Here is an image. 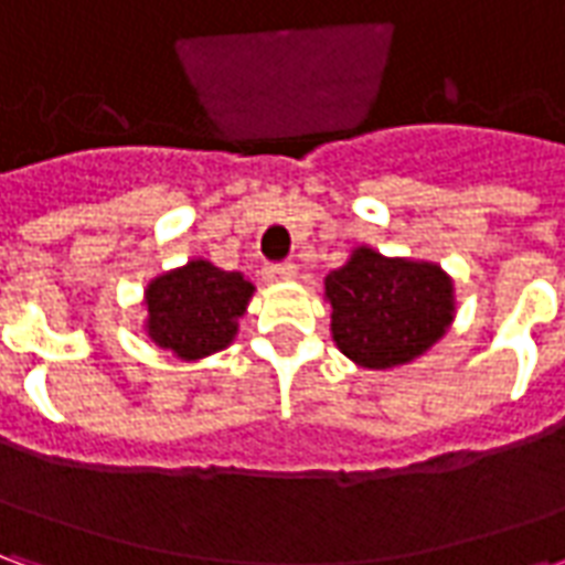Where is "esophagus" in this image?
I'll return each instance as SVG.
<instances>
[{
	"mask_svg": "<svg viewBox=\"0 0 565 565\" xmlns=\"http://www.w3.org/2000/svg\"><path fill=\"white\" fill-rule=\"evenodd\" d=\"M269 281H294L296 275H299V266L296 263H275V266H269Z\"/></svg>",
	"mask_w": 565,
	"mask_h": 565,
	"instance_id": "obj_1",
	"label": "esophagus"
}]
</instances>
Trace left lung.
I'll list each match as a JSON object with an SVG mask.
<instances>
[{
  "label": "left lung",
  "mask_w": 565,
  "mask_h": 565,
  "mask_svg": "<svg viewBox=\"0 0 565 565\" xmlns=\"http://www.w3.org/2000/svg\"><path fill=\"white\" fill-rule=\"evenodd\" d=\"M323 284L332 306V339L356 366L412 363L454 320V284L433 263L391 259L372 247H356Z\"/></svg>",
  "instance_id": "left-lung-1"
}]
</instances>
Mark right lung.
<instances>
[{
    "mask_svg": "<svg viewBox=\"0 0 565 565\" xmlns=\"http://www.w3.org/2000/svg\"><path fill=\"white\" fill-rule=\"evenodd\" d=\"M250 294L254 284L242 271L190 259L181 269L153 278L145 290L150 342L184 360L223 351L233 342Z\"/></svg>",
    "mask_w": 565,
    "mask_h": 565,
    "instance_id": "obj_1",
    "label": "right lung"
}]
</instances>
